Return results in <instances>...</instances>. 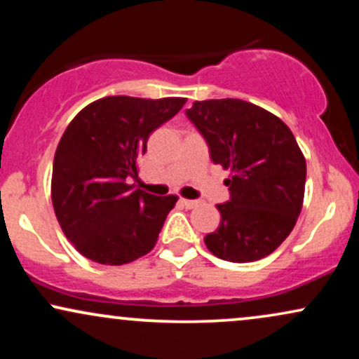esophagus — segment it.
Returning <instances> with one entry per match:
<instances>
[{"label": "esophagus", "instance_id": "esophagus-1", "mask_svg": "<svg viewBox=\"0 0 359 359\" xmlns=\"http://www.w3.org/2000/svg\"><path fill=\"white\" fill-rule=\"evenodd\" d=\"M179 203L182 204L184 208H187V209H192V208H196V205L199 204V203H197V201H191V199H180Z\"/></svg>", "mask_w": 359, "mask_h": 359}]
</instances>
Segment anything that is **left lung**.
I'll return each mask as SVG.
<instances>
[{"label":"left lung","instance_id":"1","mask_svg":"<svg viewBox=\"0 0 359 359\" xmlns=\"http://www.w3.org/2000/svg\"><path fill=\"white\" fill-rule=\"evenodd\" d=\"M185 116L214 163L231 168L228 203L208 250L233 263L269 257L294 229L306 189V158L282 119L241 100L196 101Z\"/></svg>","mask_w":359,"mask_h":359}]
</instances>
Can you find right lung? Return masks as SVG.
Listing matches in <instances>:
<instances>
[{"label": "right lung", "mask_w": 359, "mask_h": 359, "mask_svg": "<svg viewBox=\"0 0 359 359\" xmlns=\"http://www.w3.org/2000/svg\"><path fill=\"white\" fill-rule=\"evenodd\" d=\"M184 104V97H102L64 131L53 158L52 203L62 231L86 258L125 265L155 246L177 197L133 189L128 177H138L151 131Z\"/></svg>", "instance_id": "1"}]
</instances>
